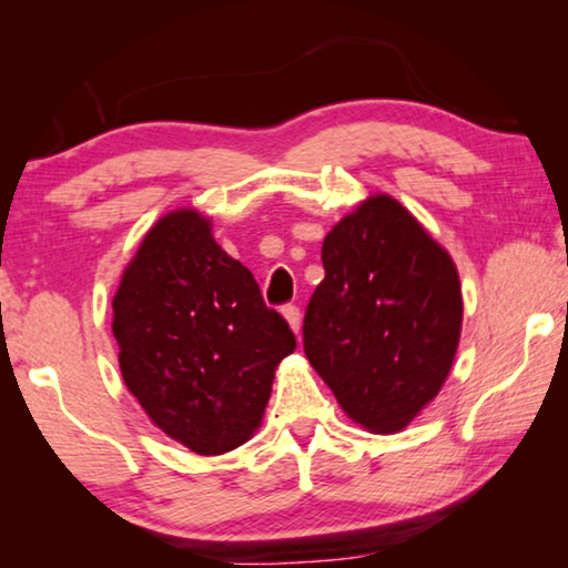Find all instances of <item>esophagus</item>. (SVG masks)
I'll return each mask as SVG.
<instances>
[{
	"label": "esophagus",
	"mask_w": 568,
	"mask_h": 568,
	"mask_svg": "<svg viewBox=\"0 0 568 568\" xmlns=\"http://www.w3.org/2000/svg\"><path fill=\"white\" fill-rule=\"evenodd\" d=\"M283 315H285L287 325H291V331H293L295 335H301V323H303L301 311H297L295 305H285V307H283Z\"/></svg>",
	"instance_id": "obj_1"
}]
</instances>
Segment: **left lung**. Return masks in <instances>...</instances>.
Masks as SVG:
<instances>
[{"mask_svg":"<svg viewBox=\"0 0 568 568\" xmlns=\"http://www.w3.org/2000/svg\"><path fill=\"white\" fill-rule=\"evenodd\" d=\"M321 257L325 277L303 323L307 361L345 416L398 434L456 358L464 297L454 257L386 192L341 217Z\"/></svg>","mask_w":568,"mask_h":568,"instance_id":"left-lung-1","label":"left lung"}]
</instances>
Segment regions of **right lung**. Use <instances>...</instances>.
<instances>
[{
	"instance_id": "right-lung-1",
	"label": "right lung",
	"mask_w": 568,
	"mask_h": 568,
	"mask_svg": "<svg viewBox=\"0 0 568 568\" xmlns=\"http://www.w3.org/2000/svg\"><path fill=\"white\" fill-rule=\"evenodd\" d=\"M124 386L162 434L200 456L227 454L261 428L275 368L295 351L253 273L195 207L148 230L112 297Z\"/></svg>"
}]
</instances>
